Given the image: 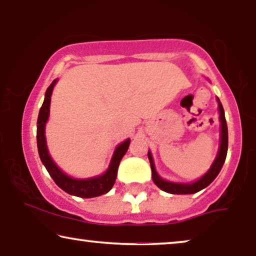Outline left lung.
I'll return each mask as SVG.
<instances>
[{"mask_svg":"<svg viewBox=\"0 0 256 256\" xmlns=\"http://www.w3.org/2000/svg\"><path fill=\"white\" fill-rule=\"evenodd\" d=\"M216 100H218L220 118V146L214 162L212 163V166L208 169V172H206L202 178H199L198 180L194 182V183H172V182H168L158 176V174L156 172L152 152H148V158L150 162V166H152V180L160 190L172 194H196V192H199L206 186H208L219 174L224 163H225L227 155V148H228V130H227L225 112H224L222 104L220 102L218 98H216Z\"/></svg>","mask_w":256,"mask_h":256,"instance_id":"8db88e82","label":"left lung"}]
</instances>
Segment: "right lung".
Returning a JSON list of instances; mask_svg holds the SVG:
<instances>
[{"label":"right lung","mask_w":256,"mask_h":256,"mask_svg":"<svg viewBox=\"0 0 256 256\" xmlns=\"http://www.w3.org/2000/svg\"><path fill=\"white\" fill-rule=\"evenodd\" d=\"M57 82V79L54 80L50 86L48 87L46 92H45L44 102L42 104L40 114H38L37 120V146L38 154H40L42 163L46 168L48 172L50 174L52 180L54 183L58 185L62 190L68 192V194L76 196V197L82 198H93L99 197L101 194H107L113 188L116 180L118 168L120 164L122 157L127 152L130 144V140H126L124 142L120 143L115 149L110 163V166L106 172L100 176L93 178H86V180H76L66 174L62 169H59L54 160H52L50 154L48 152L46 140H45V124L48 120V115H50V104H51V96L54 87Z\"/></svg>","instance_id":"add662e5"}]
</instances>
